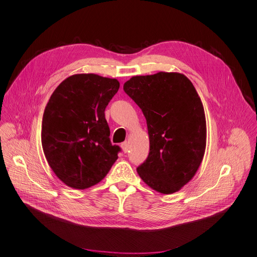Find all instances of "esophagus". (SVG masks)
Segmentation results:
<instances>
[{"label": "esophagus", "instance_id": "1", "mask_svg": "<svg viewBox=\"0 0 257 257\" xmlns=\"http://www.w3.org/2000/svg\"><path fill=\"white\" fill-rule=\"evenodd\" d=\"M121 149H122V151H124L125 153H127L128 151H129V144L127 143V142H124V143H121Z\"/></svg>", "mask_w": 257, "mask_h": 257}]
</instances>
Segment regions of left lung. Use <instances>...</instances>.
I'll return each instance as SVG.
<instances>
[{
    "instance_id": "8db88e82",
    "label": "left lung",
    "mask_w": 257,
    "mask_h": 257,
    "mask_svg": "<svg viewBox=\"0 0 257 257\" xmlns=\"http://www.w3.org/2000/svg\"><path fill=\"white\" fill-rule=\"evenodd\" d=\"M124 91L146 117L150 151L137 170L153 190L171 194L195 175L206 149V116L187 76L158 72L132 76Z\"/></svg>"
}]
</instances>
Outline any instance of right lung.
I'll list each match as a JSON object with an SVG mask.
<instances>
[{"mask_svg":"<svg viewBox=\"0 0 257 257\" xmlns=\"http://www.w3.org/2000/svg\"><path fill=\"white\" fill-rule=\"evenodd\" d=\"M119 88L115 79L74 74L51 94L44 110L42 146L52 171L74 189L101 182L120 148L110 142L105 109Z\"/></svg>","mask_w":257,"mask_h":257,"instance_id":"right-lung-1","label":"right lung"}]
</instances>
